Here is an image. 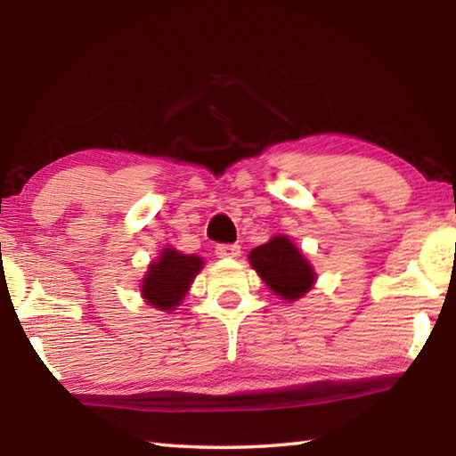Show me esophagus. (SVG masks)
I'll list each match as a JSON object with an SVG mask.
<instances>
[{
    "mask_svg": "<svg viewBox=\"0 0 456 456\" xmlns=\"http://www.w3.org/2000/svg\"><path fill=\"white\" fill-rule=\"evenodd\" d=\"M215 253H217V257L221 259H235L241 256V247H239L237 243L233 245H217L215 247Z\"/></svg>",
    "mask_w": 456,
    "mask_h": 456,
    "instance_id": "34e87169",
    "label": "esophagus"
}]
</instances>
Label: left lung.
Returning a JSON list of instances; mask_svg holds the SVG:
<instances>
[{"instance_id": "obj_1", "label": "left lung", "mask_w": 456, "mask_h": 456, "mask_svg": "<svg viewBox=\"0 0 456 456\" xmlns=\"http://www.w3.org/2000/svg\"><path fill=\"white\" fill-rule=\"evenodd\" d=\"M249 264L269 289L285 302H297L310 291L318 273L288 235H273L249 253Z\"/></svg>"}]
</instances>
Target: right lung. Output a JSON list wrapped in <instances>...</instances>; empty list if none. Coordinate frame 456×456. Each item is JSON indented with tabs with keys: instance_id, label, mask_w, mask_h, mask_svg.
I'll return each mask as SVG.
<instances>
[{
	"instance_id": "1",
	"label": "right lung",
	"mask_w": 456,
	"mask_h": 456,
	"mask_svg": "<svg viewBox=\"0 0 456 456\" xmlns=\"http://www.w3.org/2000/svg\"><path fill=\"white\" fill-rule=\"evenodd\" d=\"M205 261L192 253L184 256L175 247H165L160 256L151 261L141 281V296L146 305L171 314L183 304L197 273Z\"/></svg>"
}]
</instances>
